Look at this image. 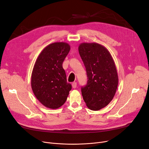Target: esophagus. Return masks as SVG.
<instances>
[{
  "mask_svg": "<svg viewBox=\"0 0 149 149\" xmlns=\"http://www.w3.org/2000/svg\"><path fill=\"white\" fill-rule=\"evenodd\" d=\"M72 88H73L74 89L76 88V87H77V83H76V82H74V83H72Z\"/></svg>",
  "mask_w": 149,
  "mask_h": 149,
  "instance_id": "34e87169",
  "label": "esophagus"
}]
</instances>
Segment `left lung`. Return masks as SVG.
<instances>
[{
    "label": "left lung",
    "instance_id": "left-lung-1",
    "mask_svg": "<svg viewBox=\"0 0 149 149\" xmlns=\"http://www.w3.org/2000/svg\"><path fill=\"white\" fill-rule=\"evenodd\" d=\"M79 51L88 80L81 88L83 100L91 110L99 111L112 100L118 87L115 62L105 47L97 43H82Z\"/></svg>",
    "mask_w": 149,
    "mask_h": 149
}]
</instances>
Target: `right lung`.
Here are the masks:
<instances>
[{
  "mask_svg": "<svg viewBox=\"0 0 149 149\" xmlns=\"http://www.w3.org/2000/svg\"><path fill=\"white\" fill-rule=\"evenodd\" d=\"M70 49L65 42L51 43L42 50L31 74V88L45 107L56 109L63 105L72 86L67 82L63 62Z\"/></svg>",
  "mask_w": 149,
  "mask_h": 149,
  "instance_id": "1",
  "label": "right lung"
}]
</instances>
